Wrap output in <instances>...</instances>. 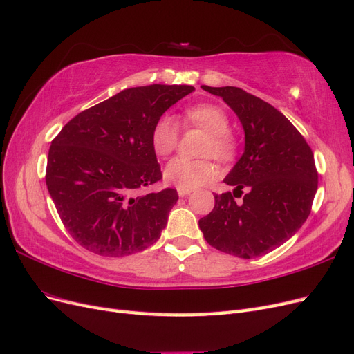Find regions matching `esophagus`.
Listing matches in <instances>:
<instances>
[{"label":"esophagus","instance_id":"34e87169","mask_svg":"<svg viewBox=\"0 0 354 354\" xmlns=\"http://www.w3.org/2000/svg\"><path fill=\"white\" fill-rule=\"evenodd\" d=\"M177 192H178V196H187L190 192H192V189H185V187H177Z\"/></svg>","mask_w":354,"mask_h":354}]
</instances>
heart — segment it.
Wrapping results in <instances>:
<instances>
[{"instance_id": "obj_1", "label": "heart", "mask_w": 354, "mask_h": 354, "mask_svg": "<svg viewBox=\"0 0 354 354\" xmlns=\"http://www.w3.org/2000/svg\"><path fill=\"white\" fill-rule=\"evenodd\" d=\"M183 121L189 127H196L208 134L201 153L214 156L220 162H232L239 151V142L230 130V120L220 106L214 103H198L183 113ZM152 147L158 156L167 158L173 153L180 142V127L169 115L160 116L151 134ZM217 165L209 158L187 159L176 158L165 168V178L169 183L185 189H196L216 178Z\"/></svg>"}]
</instances>
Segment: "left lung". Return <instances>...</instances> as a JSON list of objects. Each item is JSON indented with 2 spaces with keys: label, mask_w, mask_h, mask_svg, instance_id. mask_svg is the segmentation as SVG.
Here are the masks:
<instances>
[{
  "label": "left lung",
  "mask_w": 354,
  "mask_h": 354,
  "mask_svg": "<svg viewBox=\"0 0 354 354\" xmlns=\"http://www.w3.org/2000/svg\"><path fill=\"white\" fill-rule=\"evenodd\" d=\"M202 88L220 95L238 115L245 152L224 178L234 190L214 195L216 205L199 220V227L221 252L239 259L264 255L295 234L312 211L317 190L313 152L272 104L238 87ZM242 194L236 204L234 198Z\"/></svg>",
  "instance_id": "8db88e82"
}]
</instances>
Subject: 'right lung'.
<instances>
[{"mask_svg": "<svg viewBox=\"0 0 354 354\" xmlns=\"http://www.w3.org/2000/svg\"><path fill=\"white\" fill-rule=\"evenodd\" d=\"M195 88H127L80 112L53 138L46 183L59 217L85 250L124 257L153 245L178 199L176 189L142 194L162 178L151 134L162 113Z\"/></svg>", "mask_w": 354, "mask_h": 354, "instance_id": "obj_1", "label": "right lung"}]
</instances>
